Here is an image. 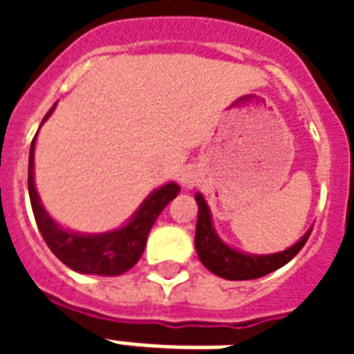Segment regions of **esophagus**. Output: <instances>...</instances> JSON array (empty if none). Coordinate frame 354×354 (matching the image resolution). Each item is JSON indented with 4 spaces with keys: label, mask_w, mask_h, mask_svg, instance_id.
I'll list each match as a JSON object with an SVG mask.
<instances>
[{
    "label": "esophagus",
    "mask_w": 354,
    "mask_h": 354,
    "mask_svg": "<svg viewBox=\"0 0 354 354\" xmlns=\"http://www.w3.org/2000/svg\"><path fill=\"white\" fill-rule=\"evenodd\" d=\"M180 182L184 187H193V185H197V172L193 169H185L182 172V176H180Z\"/></svg>",
    "instance_id": "esophagus-1"
}]
</instances>
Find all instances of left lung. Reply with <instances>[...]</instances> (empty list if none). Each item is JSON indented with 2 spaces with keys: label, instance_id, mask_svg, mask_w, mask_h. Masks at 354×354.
<instances>
[{
  "label": "left lung",
  "instance_id": "8db88e82",
  "mask_svg": "<svg viewBox=\"0 0 354 354\" xmlns=\"http://www.w3.org/2000/svg\"><path fill=\"white\" fill-rule=\"evenodd\" d=\"M195 201L199 205L195 248L199 254L201 263L207 267L208 271L227 281H250V279H260V277L273 273L279 267L286 266L304 248L311 235V230H309L296 245L290 246L284 252L269 254V256H250V254L237 252L227 245H223L220 237L216 235L212 220H210V210L201 193L195 195Z\"/></svg>",
  "mask_w": 354,
  "mask_h": 354
}]
</instances>
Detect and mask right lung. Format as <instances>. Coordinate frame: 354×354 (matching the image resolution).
I'll list each match as a JSON object with an SVG mask.
<instances>
[{
	"label": "right lung",
	"instance_id": "obj_1",
	"mask_svg": "<svg viewBox=\"0 0 354 354\" xmlns=\"http://www.w3.org/2000/svg\"><path fill=\"white\" fill-rule=\"evenodd\" d=\"M53 109L55 106L47 111L45 119L53 113ZM34 144L35 138L32 140V147H30L28 192H30V203H32V210H34L35 223L39 227L41 237L50 248V252L70 269L83 274L115 277V274L129 271L144 252L147 235H149V230L153 227L157 216L161 214L162 208L176 197L180 185L170 182L151 193L146 203L140 207L136 216L121 230L100 233V235H80V233L58 227V223L53 222V218L41 207V201L37 197L34 185Z\"/></svg>",
	"mask_w": 354,
	"mask_h": 354
}]
</instances>
